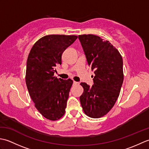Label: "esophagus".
Wrapping results in <instances>:
<instances>
[{
    "label": "esophagus",
    "mask_w": 149,
    "mask_h": 149,
    "mask_svg": "<svg viewBox=\"0 0 149 149\" xmlns=\"http://www.w3.org/2000/svg\"><path fill=\"white\" fill-rule=\"evenodd\" d=\"M73 83H74V84H78V83H77V82H76V81H74V82H73Z\"/></svg>",
    "instance_id": "1"
}]
</instances>
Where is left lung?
<instances>
[{
    "mask_svg": "<svg viewBox=\"0 0 149 149\" xmlns=\"http://www.w3.org/2000/svg\"><path fill=\"white\" fill-rule=\"evenodd\" d=\"M78 38L95 74L92 86L81 83L84 91L80 102L87 116L100 118L111 109L119 96L123 81L122 58L109 41L99 36L83 34Z\"/></svg>",
    "mask_w": 149,
    "mask_h": 149,
    "instance_id": "1",
    "label": "left lung"
}]
</instances>
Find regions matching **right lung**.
<instances>
[{"label":"right lung","instance_id":"1","mask_svg":"<svg viewBox=\"0 0 149 149\" xmlns=\"http://www.w3.org/2000/svg\"><path fill=\"white\" fill-rule=\"evenodd\" d=\"M77 36L51 34L34 43L28 56L26 82L36 108L46 118L58 120L65 112L73 81L54 76L56 67L61 65L63 52Z\"/></svg>","mask_w":149,"mask_h":149}]
</instances>
